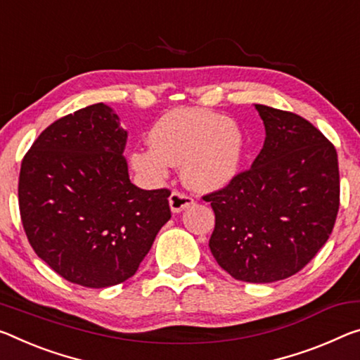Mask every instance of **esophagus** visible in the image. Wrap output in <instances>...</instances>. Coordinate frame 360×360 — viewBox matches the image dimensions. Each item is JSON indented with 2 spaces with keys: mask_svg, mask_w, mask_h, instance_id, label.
I'll use <instances>...</instances> for the list:
<instances>
[{
  "mask_svg": "<svg viewBox=\"0 0 360 360\" xmlns=\"http://www.w3.org/2000/svg\"><path fill=\"white\" fill-rule=\"evenodd\" d=\"M193 203V198L189 195V193H184L181 191H173L169 195V207L173 213H181L182 210H186L187 207H191Z\"/></svg>",
  "mask_w": 360,
  "mask_h": 360,
  "instance_id": "esophagus-1",
  "label": "esophagus"
}]
</instances>
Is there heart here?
<instances>
[{
    "label": "heart",
    "mask_w": 360,
    "mask_h": 360,
    "mask_svg": "<svg viewBox=\"0 0 360 360\" xmlns=\"http://www.w3.org/2000/svg\"><path fill=\"white\" fill-rule=\"evenodd\" d=\"M150 146L131 153V163L152 178H163L169 163L182 165V176L197 191H218L237 174L243 134L231 118L205 108H174L149 131Z\"/></svg>",
    "instance_id": "1"
}]
</instances>
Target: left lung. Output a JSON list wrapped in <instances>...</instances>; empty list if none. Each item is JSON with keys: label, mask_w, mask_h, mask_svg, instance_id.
<instances>
[{"label": "left lung", "mask_w": 360, "mask_h": 360, "mask_svg": "<svg viewBox=\"0 0 360 360\" xmlns=\"http://www.w3.org/2000/svg\"><path fill=\"white\" fill-rule=\"evenodd\" d=\"M266 139L252 168L203 195L214 211L210 250L236 281L295 276L333 231L340 208L335 146L293 112L256 104Z\"/></svg>", "instance_id": "8db88e82"}]
</instances>
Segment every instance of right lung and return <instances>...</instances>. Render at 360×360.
Instances as JSON below:
<instances>
[{"label": "right lung", "mask_w": 360, "mask_h": 360, "mask_svg": "<svg viewBox=\"0 0 360 360\" xmlns=\"http://www.w3.org/2000/svg\"><path fill=\"white\" fill-rule=\"evenodd\" d=\"M127 139L117 113L94 104L49 124L22 160L19 210L28 242L82 287L133 277L171 218L168 189L129 181Z\"/></svg>", "instance_id": "1"}]
</instances>
